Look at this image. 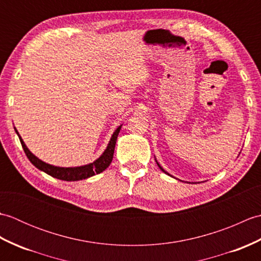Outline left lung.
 Masks as SVG:
<instances>
[{
	"instance_id": "left-lung-1",
	"label": "left lung",
	"mask_w": 261,
	"mask_h": 261,
	"mask_svg": "<svg viewBox=\"0 0 261 261\" xmlns=\"http://www.w3.org/2000/svg\"><path fill=\"white\" fill-rule=\"evenodd\" d=\"M157 165H158V166H159V168H160V169H162V170H163V171H164V173H166V171H165V170H164V169H163V168H162V167H160V165H159V164H158V163H157ZM166 174H167V173H166Z\"/></svg>"
}]
</instances>
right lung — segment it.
I'll return each instance as SVG.
<instances>
[{"label":"right lung","mask_w":261,"mask_h":261,"mask_svg":"<svg viewBox=\"0 0 261 261\" xmlns=\"http://www.w3.org/2000/svg\"><path fill=\"white\" fill-rule=\"evenodd\" d=\"M120 129H121V125L115 130V132L109 142L108 148L105 149V151L103 152L102 156L99 157L97 160H95V162L90 164V165L81 166V167H74V168L56 167V166H53V165H49V164L41 162L40 159H38L35 154H32L29 149L27 148V146L24 145L23 140L21 139V137L19 136L16 129H15V132L19 136V139H20V142L22 145V148H23V151L25 152L28 159L30 160L33 166H36L38 169L45 171L46 174L50 175L57 179H62V180H66V181H75V180L85 179V178H88V177L94 176L95 174L102 173L104 169H107L109 167V165L111 164V162H112V159H113L114 148H115V143H116V139H118Z\"/></svg>","instance_id":"1"}]
</instances>
